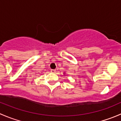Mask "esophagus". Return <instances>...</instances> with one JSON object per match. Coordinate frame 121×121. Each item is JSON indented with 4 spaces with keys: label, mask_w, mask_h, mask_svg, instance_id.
I'll return each instance as SVG.
<instances>
[{
    "label": "esophagus",
    "mask_w": 121,
    "mask_h": 121,
    "mask_svg": "<svg viewBox=\"0 0 121 121\" xmlns=\"http://www.w3.org/2000/svg\"><path fill=\"white\" fill-rule=\"evenodd\" d=\"M51 72L52 73H55L56 72V69H51Z\"/></svg>",
    "instance_id": "esophagus-1"
}]
</instances>
